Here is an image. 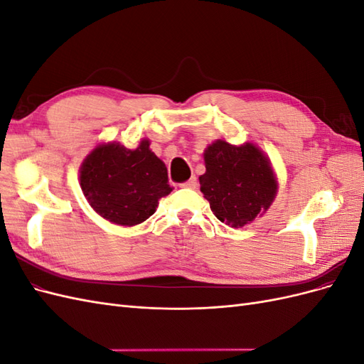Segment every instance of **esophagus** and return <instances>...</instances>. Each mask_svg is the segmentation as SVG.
<instances>
[{"mask_svg":"<svg viewBox=\"0 0 364 364\" xmlns=\"http://www.w3.org/2000/svg\"><path fill=\"white\" fill-rule=\"evenodd\" d=\"M181 186L182 188H196L197 186V179L196 178H191L190 181H186V182H183V183H181Z\"/></svg>","mask_w":364,"mask_h":364,"instance_id":"esophagus-1","label":"esophagus"}]
</instances>
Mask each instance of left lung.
Here are the masks:
<instances>
[{"instance_id":"obj_1","label":"left lung","mask_w":364,"mask_h":364,"mask_svg":"<svg viewBox=\"0 0 364 364\" xmlns=\"http://www.w3.org/2000/svg\"><path fill=\"white\" fill-rule=\"evenodd\" d=\"M203 159L200 191L220 222L243 228L270 208L278 181L269 158L255 144L232 146L217 139L206 147Z\"/></svg>"}]
</instances>
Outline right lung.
<instances>
[{"mask_svg":"<svg viewBox=\"0 0 364 364\" xmlns=\"http://www.w3.org/2000/svg\"><path fill=\"white\" fill-rule=\"evenodd\" d=\"M80 186L94 211L119 226H135L155 214L171 193L165 164L142 139L134 150L119 142L97 146L80 167Z\"/></svg>","mask_w":364,"mask_h":364,"instance_id":"add662e5","label":"right lung"}]
</instances>
